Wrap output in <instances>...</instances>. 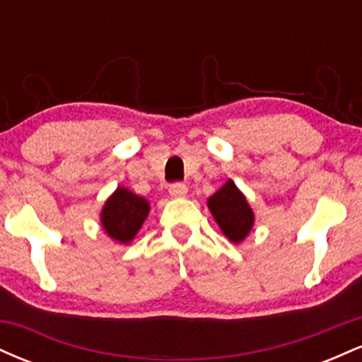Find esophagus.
I'll return each mask as SVG.
<instances>
[{
	"mask_svg": "<svg viewBox=\"0 0 362 362\" xmlns=\"http://www.w3.org/2000/svg\"><path fill=\"white\" fill-rule=\"evenodd\" d=\"M168 192L170 195H173V197H185L187 195V185L185 184H172L168 187Z\"/></svg>",
	"mask_w": 362,
	"mask_h": 362,
	"instance_id": "34e87169",
	"label": "esophagus"
}]
</instances>
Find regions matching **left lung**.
Wrapping results in <instances>:
<instances>
[{"label":"left lung","instance_id":"obj_1","mask_svg":"<svg viewBox=\"0 0 362 362\" xmlns=\"http://www.w3.org/2000/svg\"><path fill=\"white\" fill-rule=\"evenodd\" d=\"M207 207L230 242L242 243L250 233L255 214L233 180H228L207 199Z\"/></svg>","mask_w":362,"mask_h":362}]
</instances>
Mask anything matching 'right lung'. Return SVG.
<instances>
[{"instance_id": "1", "label": "right lung", "mask_w": 362, "mask_h": 362, "mask_svg": "<svg viewBox=\"0 0 362 362\" xmlns=\"http://www.w3.org/2000/svg\"><path fill=\"white\" fill-rule=\"evenodd\" d=\"M148 213L149 202L146 199L126 187H117L102 207V228L112 240L127 245L138 235Z\"/></svg>"}]
</instances>
